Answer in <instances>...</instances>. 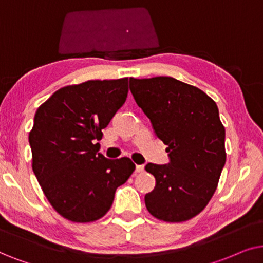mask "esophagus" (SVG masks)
I'll return each mask as SVG.
<instances>
[{
    "instance_id": "34e87169",
    "label": "esophagus",
    "mask_w": 263,
    "mask_h": 263,
    "mask_svg": "<svg viewBox=\"0 0 263 263\" xmlns=\"http://www.w3.org/2000/svg\"><path fill=\"white\" fill-rule=\"evenodd\" d=\"M136 172L137 173L144 172V166H143V164H137V166H136Z\"/></svg>"
}]
</instances>
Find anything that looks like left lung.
Returning <instances> with one entry per match:
<instances>
[{"instance_id": "1", "label": "left lung", "mask_w": 263, "mask_h": 263, "mask_svg": "<svg viewBox=\"0 0 263 263\" xmlns=\"http://www.w3.org/2000/svg\"><path fill=\"white\" fill-rule=\"evenodd\" d=\"M129 90L171 159L145 166L156 179L145 196L146 209L167 222L190 220L207 207L226 162L218 106L201 89L172 77L129 78Z\"/></svg>"}]
</instances>
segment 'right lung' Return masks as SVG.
Instances as JSON below:
<instances>
[{
	"label": "right lung",
	"instance_id": "add662e5",
	"mask_svg": "<svg viewBox=\"0 0 263 263\" xmlns=\"http://www.w3.org/2000/svg\"><path fill=\"white\" fill-rule=\"evenodd\" d=\"M127 92L128 78L87 80L55 91L34 114L33 173L51 207L69 221L106 215L115 190L135 172L128 157L106 159L97 143Z\"/></svg>",
	"mask_w": 263,
	"mask_h": 263
}]
</instances>
